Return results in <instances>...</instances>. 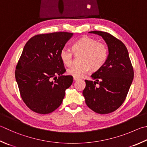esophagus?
Returning a JSON list of instances; mask_svg holds the SVG:
<instances>
[{
  "instance_id": "1",
  "label": "esophagus",
  "mask_w": 147,
  "mask_h": 147,
  "mask_svg": "<svg viewBox=\"0 0 147 147\" xmlns=\"http://www.w3.org/2000/svg\"><path fill=\"white\" fill-rule=\"evenodd\" d=\"M74 81H76V80H78V78H75V77H74Z\"/></svg>"
}]
</instances>
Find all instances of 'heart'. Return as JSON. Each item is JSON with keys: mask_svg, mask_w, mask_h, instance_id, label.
<instances>
[{"mask_svg": "<svg viewBox=\"0 0 147 147\" xmlns=\"http://www.w3.org/2000/svg\"><path fill=\"white\" fill-rule=\"evenodd\" d=\"M72 49L76 54L82 53L80 59L81 63L67 69L69 75L75 78L84 76L90 69L92 71L99 70L105 64L108 57L109 50L107 45L90 37H83L77 40L73 44ZM60 57L66 66H71L73 63V52L68 48L63 47L61 49Z\"/></svg>", "mask_w": 147, "mask_h": 147, "instance_id": "b5f03b06", "label": "heart"}]
</instances>
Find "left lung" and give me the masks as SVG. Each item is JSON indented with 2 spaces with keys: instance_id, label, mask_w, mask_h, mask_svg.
<instances>
[{
  "instance_id": "1",
  "label": "left lung",
  "mask_w": 147,
  "mask_h": 147,
  "mask_svg": "<svg viewBox=\"0 0 147 147\" xmlns=\"http://www.w3.org/2000/svg\"><path fill=\"white\" fill-rule=\"evenodd\" d=\"M89 33L102 36L108 46L109 55L102 67L91 75L94 81L85 80L86 86L83 95L91 110L101 114H109L124 102L134 78V71L129 52L121 41L106 32Z\"/></svg>"
}]
</instances>
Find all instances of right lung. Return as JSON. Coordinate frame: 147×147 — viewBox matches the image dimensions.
Returning a JSON list of instances; mask_svg holds the SVG:
<instances>
[{"label": "right lung", "instance_id": "add662e5", "mask_svg": "<svg viewBox=\"0 0 147 147\" xmlns=\"http://www.w3.org/2000/svg\"><path fill=\"white\" fill-rule=\"evenodd\" d=\"M73 35L67 32L37 34L26 44L15 78L22 99L31 111L46 114L62 104L73 78L62 75L66 70L60 53Z\"/></svg>", "mask_w": 147, "mask_h": 147}]
</instances>
